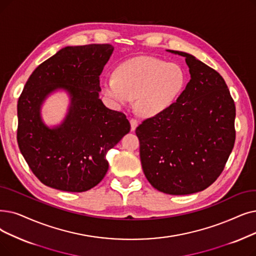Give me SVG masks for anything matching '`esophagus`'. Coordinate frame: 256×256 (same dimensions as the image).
I'll return each mask as SVG.
<instances>
[{
  "instance_id": "1",
  "label": "esophagus",
  "mask_w": 256,
  "mask_h": 256,
  "mask_svg": "<svg viewBox=\"0 0 256 256\" xmlns=\"http://www.w3.org/2000/svg\"><path fill=\"white\" fill-rule=\"evenodd\" d=\"M130 130L134 132L135 128H137V126H138V120L135 119V118H130Z\"/></svg>"
}]
</instances>
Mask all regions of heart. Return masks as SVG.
<instances>
[{
  "instance_id": "1",
  "label": "heart",
  "mask_w": 256,
  "mask_h": 256,
  "mask_svg": "<svg viewBox=\"0 0 256 256\" xmlns=\"http://www.w3.org/2000/svg\"><path fill=\"white\" fill-rule=\"evenodd\" d=\"M186 84L181 66L157 58L140 56L119 66L116 75L102 80L104 94L116 106L132 102L136 97L139 113L157 115L170 106Z\"/></svg>"
}]
</instances>
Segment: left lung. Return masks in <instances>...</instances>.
I'll return each mask as SVG.
<instances>
[{"mask_svg": "<svg viewBox=\"0 0 256 256\" xmlns=\"http://www.w3.org/2000/svg\"><path fill=\"white\" fill-rule=\"evenodd\" d=\"M185 58L190 80L170 106L136 128L143 172L152 187L168 194L202 192L222 172L236 141V104L214 69Z\"/></svg>", "mask_w": 256, "mask_h": 256, "instance_id": "obj_1", "label": "left lung"}]
</instances>
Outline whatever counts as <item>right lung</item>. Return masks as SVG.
I'll list each match as a JSON object with an SVG mask.
<instances>
[{"instance_id":"add662e5","label":"right lung","mask_w":256,"mask_h":256,"mask_svg":"<svg viewBox=\"0 0 256 256\" xmlns=\"http://www.w3.org/2000/svg\"><path fill=\"white\" fill-rule=\"evenodd\" d=\"M113 50L110 44L66 47L33 71L18 97V148L46 186L70 192L91 190L108 172L106 152L130 130L126 116L106 108L98 96L99 76ZM56 88L68 90L72 102L64 124L49 129L39 108Z\"/></svg>"}]
</instances>
